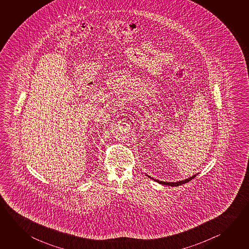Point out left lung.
<instances>
[{
    "label": "left lung",
    "mask_w": 249,
    "mask_h": 249,
    "mask_svg": "<svg viewBox=\"0 0 249 249\" xmlns=\"http://www.w3.org/2000/svg\"><path fill=\"white\" fill-rule=\"evenodd\" d=\"M148 176V175H147ZM196 175H194V176H192L191 178H189L187 179H184V180H182V181H178V182H162V181H159V180H157V179H154L152 178H150L149 176H148V178H150L153 179V180H155L156 182L157 183H161V184H163V185H170V186H178V185H181V184H183V183H186L189 182V181H191L192 179L194 178L195 177H196Z\"/></svg>",
    "instance_id": "left-lung-1"
}]
</instances>
